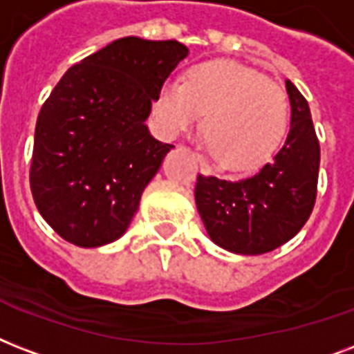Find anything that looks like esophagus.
I'll return each instance as SVG.
<instances>
[{
    "mask_svg": "<svg viewBox=\"0 0 354 354\" xmlns=\"http://www.w3.org/2000/svg\"><path fill=\"white\" fill-rule=\"evenodd\" d=\"M199 160H201V171H203V174H208V171H210V168H208V164L205 162V160H203L201 157H199Z\"/></svg>",
    "mask_w": 354,
    "mask_h": 354,
    "instance_id": "obj_1",
    "label": "esophagus"
}]
</instances>
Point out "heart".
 I'll use <instances>...</instances> for the list:
<instances>
[{
  "label": "heart",
  "mask_w": 354,
  "mask_h": 354,
  "mask_svg": "<svg viewBox=\"0 0 354 354\" xmlns=\"http://www.w3.org/2000/svg\"><path fill=\"white\" fill-rule=\"evenodd\" d=\"M158 127L168 136L203 122L214 158L229 169H251L275 153L288 127V97L266 75L232 60L192 68L185 83L169 79L153 103Z\"/></svg>",
  "instance_id": "1"
}]
</instances>
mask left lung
Listing matches in <instances>:
<instances>
[{"label":"left lung","mask_w":354,"mask_h":354,"mask_svg":"<svg viewBox=\"0 0 354 354\" xmlns=\"http://www.w3.org/2000/svg\"><path fill=\"white\" fill-rule=\"evenodd\" d=\"M290 131L273 160L251 177L223 180L199 175L196 205L210 240L236 254H262L301 231L316 203L319 142L308 103L286 81Z\"/></svg>","instance_id":"8db88e82"}]
</instances>
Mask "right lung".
<instances>
[{
	"mask_svg": "<svg viewBox=\"0 0 354 354\" xmlns=\"http://www.w3.org/2000/svg\"><path fill=\"white\" fill-rule=\"evenodd\" d=\"M186 55L177 40L120 38L72 66L44 103L29 180L38 212L66 242L101 248L127 231L174 147L146 120Z\"/></svg>",
	"mask_w": 354,
	"mask_h": 354,
	"instance_id": "right-lung-1",
	"label": "right lung"
}]
</instances>
